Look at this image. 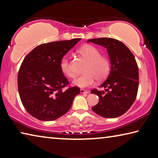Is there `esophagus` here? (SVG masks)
I'll list each match as a JSON object with an SVG mask.
<instances>
[{"instance_id": "esophagus-1", "label": "esophagus", "mask_w": 158, "mask_h": 158, "mask_svg": "<svg viewBox=\"0 0 158 158\" xmlns=\"http://www.w3.org/2000/svg\"><path fill=\"white\" fill-rule=\"evenodd\" d=\"M80 93H81V94H89V91H88V90H85L84 89H81L80 90Z\"/></svg>"}]
</instances>
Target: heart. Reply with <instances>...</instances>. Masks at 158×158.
<instances>
[{
	"instance_id": "obj_1",
	"label": "heart",
	"mask_w": 158,
	"mask_h": 158,
	"mask_svg": "<svg viewBox=\"0 0 158 158\" xmlns=\"http://www.w3.org/2000/svg\"><path fill=\"white\" fill-rule=\"evenodd\" d=\"M78 52L88 61V64L84 70L85 74L74 79V85L79 88H85L94 84L96 79L101 81L107 77L110 71V63L106 56L100 55V52L98 48L92 45H85L80 48ZM60 68L65 76L68 77L74 76L67 58L63 59Z\"/></svg>"
}]
</instances>
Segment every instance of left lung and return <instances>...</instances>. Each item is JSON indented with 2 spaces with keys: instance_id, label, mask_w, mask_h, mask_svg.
Segmentation results:
<instances>
[{
  "instance_id": "8db88e82",
  "label": "left lung",
  "mask_w": 158,
  "mask_h": 158,
  "mask_svg": "<svg viewBox=\"0 0 158 158\" xmlns=\"http://www.w3.org/2000/svg\"><path fill=\"white\" fill-rule=\"evenodd\" d=\"M101 45L107 50L111 71L100 88L92 90L99 97L93 111L104 118H116L125 114L137 98L139 87V68L135 56L122 42L114 38L90 39L87 42Z\"/></svg>"
}]
</instances>
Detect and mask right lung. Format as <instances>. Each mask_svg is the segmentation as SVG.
<instances>
[{
  "instance_id": "1",
  "label": "right lung",
  "mask_w": 158,
  "mask_h": 158,
  "mask_svg": "<svg viewBox=\"0 0 158 158\" xmlns=\"http://www.w3.org/2000/svg\"><path fill=\"white\" fill-rule=\"evenodd\" d=\"M81 38L52 42L35 48L23 59L18 73V90L23 106L40 121H54L71 108L78 87L69 84L60 68L63 57Z\"/></svg>"
}]
</instances>
